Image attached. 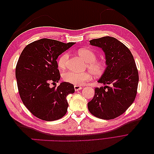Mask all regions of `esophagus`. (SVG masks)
<instances>
[{
    "instance_id": "1",
    "label": "esophagus",
    "mask_w": 154,
    "mask_h": 154,
    "mask_svg": "<svg viewBox=\"0 0 154 154\" xmlns=\"http://www.w3.org/2000/svg\"><path fill=\"white\" fill-rule=\"evenodd\" d=\"M82 89V87L81 86H79V85H74V90L76 91H80Z\"/></svg>"
}]
</instances>
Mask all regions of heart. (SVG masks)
I'll list each match as a JSON object with an SVG mask.
<instances>
[{"label": "heart", "instance_id": "1", "mask_svg": "<svg viewBox=\"0 0 154 154\" xmlns=\"http://www.w3.org/2000/svg\"><path fill=\"white\" fill-rule=\"evenodd\" d=\"M81 58L87 62V68L89 71L76 72L67 71L62 74L63 80L67 83L76 85H82L87 82L91 80V73L95 77H100L103 75L107 68V62L105 60H96L97 56L94 51L88 49H81L78 51ZM69 54L66 52L63 53L58 60V66L63 69L67 67Z\"/></svg>", "mask_w": 154, "mask_h": 154}]
</instances>
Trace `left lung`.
<instances>
[{"instance_id":"8db88e82","label":"left lung","mask_w":154,"mask_h":154,"mask_svg":"<svg viewBox=\"0 0 154 154\" xmlns=\"http://www.w3.org/2000/svg\"><path fill=\"white\" fill-rule=\"evenodd\" d=\"M89 42L103 49L107 68L98 80L105 86L95 88L88 109L98 118L114 119L123 114L136 98L139 82L136 64L129 49L114 37L103 36Z\"/></svg>"}]
</instances>
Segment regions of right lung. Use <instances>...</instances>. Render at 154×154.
Instances as JSON below:
<instances>
[{
	"label": "right lung",
	"mask_w": 154,
	"mask_h": 154,
	"mask_svg": "<svg viewBox=\"0 0 154 154\" xmlns=\"http://www.w3.org/2000/svg\"><path fill=\"white\" fill-rule=\"evenodd\" d=\"M74 42L42 38L26 46L17 63L15 75L23 103L32 115L44 121L62 118L67 111L66 97L74 92V85L58 83L60 74L57 59Z\"/></svg>",
	"instance_id": "right-lung-1"
}]
</instances>
